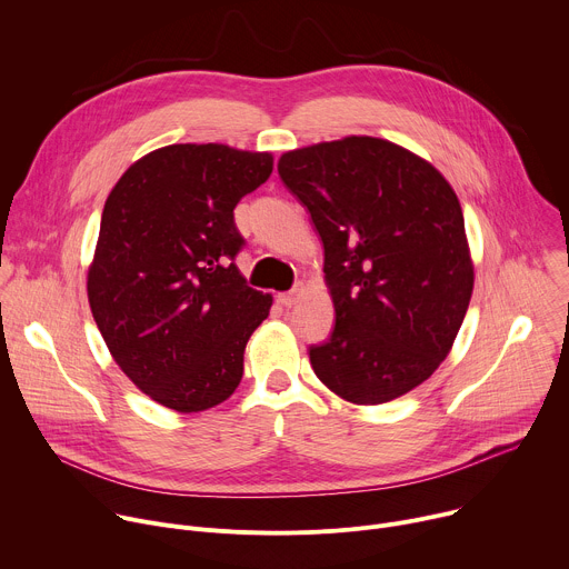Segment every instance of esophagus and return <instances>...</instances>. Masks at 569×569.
Instances as JSON below:
<instances>
[{
  "instance_id": "1",
  "label": "esophagus",
  "mask_w": 569,
  "mask_h": 569,
  "mask_svg": "<svg viewBox=\"0 0 569 569\" xmlns=\"http://www.w3.org/2000/svg\"><path fill=\"white\" fill-rule=\"evenodd\" d=\"M301 292H303V286L299 283V286H295L292 290H288V292H281L277 299H279V303L281 306H286V308H290V306H295L297 301H299V297H301Z\"/></svg>"
}]
</instances>
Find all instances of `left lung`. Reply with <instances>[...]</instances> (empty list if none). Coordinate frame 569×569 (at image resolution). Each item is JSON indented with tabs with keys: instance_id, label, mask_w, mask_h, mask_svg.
Masks as SVG:
<instances>
[{
	"instance_id": "obj_1",
	"label": "left lung",
	"mask_w": 569,
	"mask_h": 569,
	"mask_svg": "<svg viewBox=\"0 0 569 569\" xmlns=\"http://www.w3.org/2000/svg\"><path fill=\"white\" fill-rule=\"evenodd\" d=\"M277 169L323 242L336 308L331 338L310 347L315 376L356 405L412 391L450 353L472 295L455 189L428 159L367 134L288 150Z\"/></svg>"
}]
</instances>
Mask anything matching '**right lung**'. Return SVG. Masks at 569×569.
<instances>
[{
  "instance_id": "add662e5",
  "label": "right lung",
  "mask_w": 569,
  "mask_h": 569,
  "mask_svg": "<svg viewBox=\"0 0 569 569\" xmlns=\"http://www.w3.org/2000/svg\"><path fill=\"white\" fill-rule=\"evenodd\" d=\"M272 152L224 143L157 148L110 191L88 299L121 371L154 402L193 415L227 400L270 315L233 263V207L272 173Z\"/></svg>"
}]
</instances>
